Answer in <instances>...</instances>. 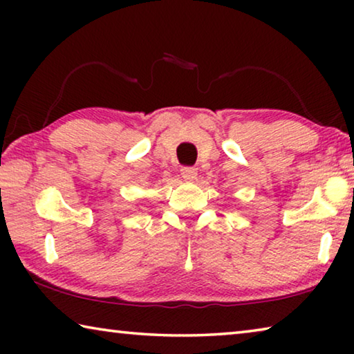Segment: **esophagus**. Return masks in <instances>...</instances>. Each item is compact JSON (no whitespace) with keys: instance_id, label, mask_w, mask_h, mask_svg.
I'll use <instances>...</instances> for the list:
<instances>
[{"instance_id":"obj_1","label":"esophagus","mask_w":354,"mask_h":354,"mask_svg":"<svg viewBox=\"0 0 354 354\" xmlns=\"http://www.w3.org/2000/svg\"><path fill=\"white\" fill-rule=\"evenodd\" d=\"M196 175H198V173H196V169H194V167H183L181 169V176L185 181H194Z\"/></svg>"}]
</instances>
